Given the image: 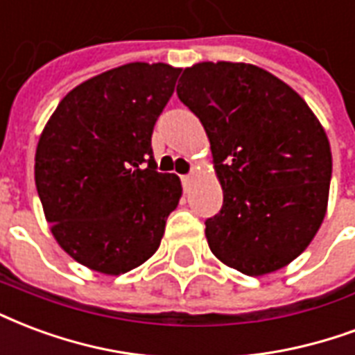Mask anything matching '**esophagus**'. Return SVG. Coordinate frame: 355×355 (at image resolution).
I'll use <instances>...</instances> for the list:
<instances>
[{
  "label": "esophagus",
  "mask_w": 355,
  "mask_h": 355,
  "mask_svg": "<svg viewBox=\"0 0 355 355\" xmlns=\"http://www.w3.org/2000/svg\"><path fill=\"white\" fill-rule=\"evenodd\" d=\"M180 180H182V186H184V188H188L191 182V175H182V177H180Z\"/></svg>",
  "instance_id": "1"
}]
</instances>
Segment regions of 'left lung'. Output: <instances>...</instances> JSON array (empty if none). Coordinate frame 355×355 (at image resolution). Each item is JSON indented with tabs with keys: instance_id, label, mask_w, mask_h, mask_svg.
Instances as JSON below:
<instances>
[{
	"instance_id": "left-lung-1",
	"label": "left lung",
	"mask_w": 355,
	"mask_h": 355,
	"mask_svg": "<svg viewBox=\"0 0 355 355\" xmlns=\"http://www.w3.org/2000/svg\"><path fill=\"white\" fill-rule=\"evenodd\" d=\"M177 96L203 124L224 191L207 218L212 254L259 277L311 244L327 209L331 148L303 97L250 64L188 67Z\"/></svg>"
}]
</instances>
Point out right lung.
Returning a JSON list of instances; mask_svg holds the SVG:
<instances>
[{
    "instance_id": "1",
    "label": "right lung",
    "mask_w": 355,
    "mask_h": 355,
    "mask_svg": "<svg viewBox=\"0 0 355 355\" xmlns=\"http://www.w3.org/2000/svg\"><path fill=\"white\" fill-rule=\"evenodd\" d=\"M167 64H125L60 101L35 152V186L58 244L105 275L135 269L157 250L182 193L157 173L156 120L180 75Z\"/></svg>"
}]
</instances>
